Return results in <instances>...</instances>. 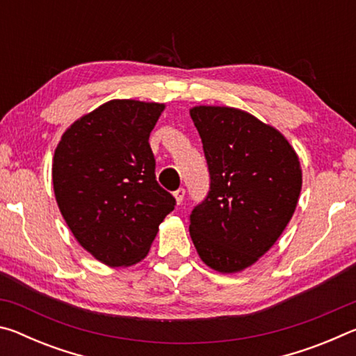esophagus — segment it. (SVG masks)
I'll return each instance as SVG.
<instances>
[{"label":"esophagus","mask_w":356,"mask_h":356,"mask_svg":"<svg viewBox=\"0 0 356 356\" xmlns=\"http://www.w3.org/2000/svg\"><path fill=\"white\" fill-rule=\"evenodd\" d=\"M174 197H176L177 204L182 202L184 197H185V190H184V188H177L176 191H174Z\"/></svg>","instance_id":"34e87169"}]
</instances>
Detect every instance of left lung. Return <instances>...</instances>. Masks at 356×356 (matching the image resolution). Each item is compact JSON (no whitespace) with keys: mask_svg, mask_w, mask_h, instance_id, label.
Returning a JSON list of instances; mask_svg holds the SVG:
<instances>
[{"mask_svg":"<svg viewBox=\"0 0 356 356\" xmlns=\"http://www.w3.org/2000/svg\"><path fill=\"white\" fill-rule=\"evenodd\" d=\"M206 155L210 190L190 213V236L210 268L236 273L284 231L301 190L298 156L278 130L229 106L190 110Z\"/></svg>","mask_w":356,"mask_h":356,"instance_id":"1","label":"left lung"}]
</instances>
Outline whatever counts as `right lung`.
<instances>
[{
    "label": "right lung",
    "mask_w": 356,
    "mask_h": 356,
    "mask_svg": "<svg viewBox=\"0 0 356 356\" xmlns=\"http://www.w3.org/2000/svg\"><path fill=\"white\" fill-rule=\"evenodd\" d=\"M163 110L111 100L72 124L55 150L58 207L78 243L110 267L141 261L176 206L156 182L149 144Z\"/></svg>",
    "instance_id": "1"
}]
</instances>
